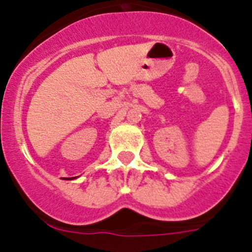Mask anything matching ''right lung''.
<instances>
[{"instance_id":"add662e5","label":"right lung","mask_w":252,"mask_h":252,"mask_svg":"<svg viewBox=\"0 0 252 252\" xmlns=\"http://www.w3.org/2000/svg\"><path fill=\"white\" fill-rule=\"evenodd\" d=\"M76 178H77V176H74V178H68V180H69V179H76Z\"/></svg>"}]
</instances>
